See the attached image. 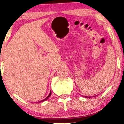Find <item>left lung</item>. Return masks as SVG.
<instances>
[{
    "label": "left lung",
    "mask_w": 124,
    "mask_h": 124,
    "mask_svg": "<svg viewBox=\"0 0 124 124\" xmlns=\"http://www.w3.org/2000/svg\"><path fill=\"white\" fill-rule=\"evenodd\" d=\"M85 97H86V98H88L87 96H85Z\"/></svg>",
    "instance_id": "obj_1"
}]
</instances>
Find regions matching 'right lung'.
<instances>
[{
	"mask_svg": "<svg viewBox=\"0 0 124 124\" xmlns=\"http://www.w3.org/2000/svg\"><path fill=\"white\" fill-rule=\"evenodd\" d=\"M51 91H50V94H49V95L48 96H47V97H46L45 98V99H43V100H42V101H38V102H43V101H46L47 99H48L51 96Z\"/></svg>",
	"mask_w": 124,
	"mask_h": 124,
	"instance_id": "add662e5",
	"label": "right lung"
}]
</instances>
